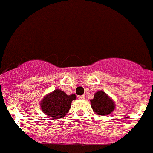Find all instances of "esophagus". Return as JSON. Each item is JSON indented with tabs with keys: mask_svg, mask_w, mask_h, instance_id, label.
I'll return each instance as SVG.
<instances>
[{
	"mask_svg": "<svg viewBox=\"0 0 153 153\" xmlns=\"http://www.w3.org/2000/svg\"><path fill=\"white\" fill-rule=\"evenodd\" d=\"M79 99H82V100L85 99V95H82V96H79Z\"/></svg>",
	"mask_w": 153,
	"mask_h": 153,
	"instance_id": "esophagus-1",
	"label": "esophagus"
}]
</instances>
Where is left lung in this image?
<instances>
[{"label":"left lung","mask_w":153,"mask_h":153,"mask_svg":"<svg viewBox=\"0 0 153 153\" xmlns=\"http://www.w3.org/2000/svg\"><path fill=\"white\" fill-rule=\"evenodd\" d=\"M90 102L92 109L99 115L111 114L114 109V103L112 100L103 91L97 92Z\"/></svg>","instance_id":"left-lung-1"}]
</instances>
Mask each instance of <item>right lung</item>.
I'll list each match as a JSON object with an SVG mask.
<instances>
[{"instance_id": "add662e5", "label": "right lung", "mask_w": 153, "mask_h": 153, "mask_svg": "<svg viewBox=\"0 0 153 153\" xmlns=\"http://www.w3.org/2000/svg\"><path fill=\"white\" fill-rule=\"evenodd\" d=\"M75 99V94L68 96L62 90L57 89L44 97L41 107L46 115L55 119L61 118L68 113L72 101Z\"/></svg>"}]
</instances>
